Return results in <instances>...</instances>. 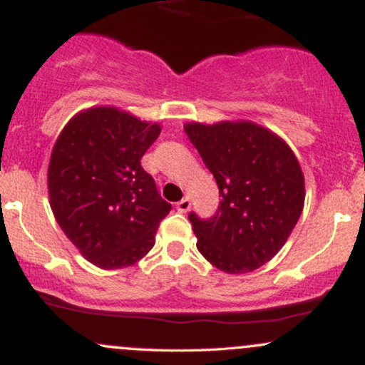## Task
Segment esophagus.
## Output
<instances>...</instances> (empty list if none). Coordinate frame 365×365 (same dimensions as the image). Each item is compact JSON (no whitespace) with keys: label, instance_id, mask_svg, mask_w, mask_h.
<instances>
[{"label":"esophagus","instance_id":"34e87169","mask_svg":"<svg viewBox=\"0 0 365 365\" xmlns=\"http://www.w3.org/2000/svg\"><path fill=\"white\" fill-rule=\"evenodd\" d=\"M190 206H192L190 199H188V197H183V199L177 204V209H178L180 212H187L188 209H190Z\"/></svg>","mask_w":365,"mask_h":365}]
</instances>
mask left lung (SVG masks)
<instances>
[{
    "instance_id": "8db88e82",
    "label": "left lung",
    "mask_w": 365,
    "mask_h": 365,
    "mask_svg": "<svg viewBox=\"0 0 365 365\" xmlns=\"http://www.w3.org/2000/svg\"><path fill=\"white\" fill-rule=\"evenodd\" d=\"M183 128L221 195L215 217L188 216L197 249L220 271L250 273L279 252L302 215L299 159L278 133L249 120L188 121Z\"/></svg>"
}]
</instances>
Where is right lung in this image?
<instances>
[{
  "instance_id": "1",
  "label": "right lung",
  "mask_w": 365,
  "mask_h": 365,
  "mask_svg": "<svg viewBox=\"0 0 365 365\" xmlns=\"http://www.w3.org/2000/svg\"><path fill=\"white\" fill-rule=\"evenodd\" d=\"M159 133L161 125L130 111L91 106L72 116L54 142L49 206L68 240L101 269L139 262L170 212L140 166Z\"/></svg>"
}]
</instances>
